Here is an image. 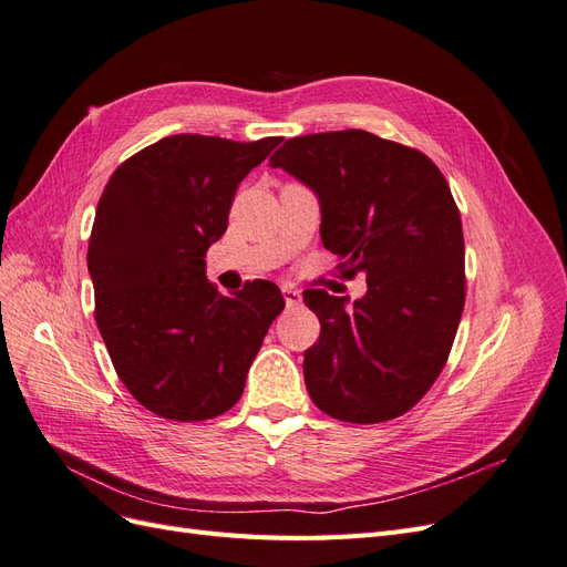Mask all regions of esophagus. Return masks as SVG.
Returning a JSON list of instances; mask_svg holds the SVG:
<instances>
[{
	"mask_svg": "<svg viewBox=\"0 0 567 567\" xmlns=\"http://www.w3.org/2000/svg\"><path fill=\"white\" fill-rule=\"evenodd\" d=\"M281 293H284V300H286V305H288V307H298V305L302 302L300 290H296V288L284 286V288H281Z\"/></svg>",
	"mask_w": 567,
	"mask_h": 567,
	"instance_id": "34e87169",
	"label": "esophagus"
}]
</instances>
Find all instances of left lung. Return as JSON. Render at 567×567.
<instances>
[{"label": "left lung", "mask_w": 567, "mask_h": 567, "mask_svg": "<svg viewBox=\"0 0 567 567\" xmlns=\"http://www.w3.org/2000/svg\"><path fill=\"white\" fill-rule=\"evenodd\" d=\"M312 188L321 244L342 277L367 274V296L305 290L321 321L305 350L312 402L338 421L402 416L447 362L466 302L463 229L450 184L425 153L364 130L286 140L269 158Z\"/></svg>", "instance_id": "obj_1"}]
</instances>
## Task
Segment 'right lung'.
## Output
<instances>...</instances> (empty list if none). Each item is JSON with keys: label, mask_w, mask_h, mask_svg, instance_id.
Returning a JSON list of instances; mask_svg holds the SVG:
<instances>
[{"label": "right lung", "mask_w": 567, "mask_h": 567, "mask_svg": "<svg viewBox=\"0 0 567 567\" xmlns=\"http://www.w3.org/2000/svg\"><path fill=\"white\" fill-rule=\"evenodd\" d=\"M279 142L165 136L120 165L99 198L87 250L96 326L120 381L163 419L229 411L284 310L277 284L221 296L205 277L238 184Z\"/></svg>", "instance_id": "add662e5"}]
</instances>
